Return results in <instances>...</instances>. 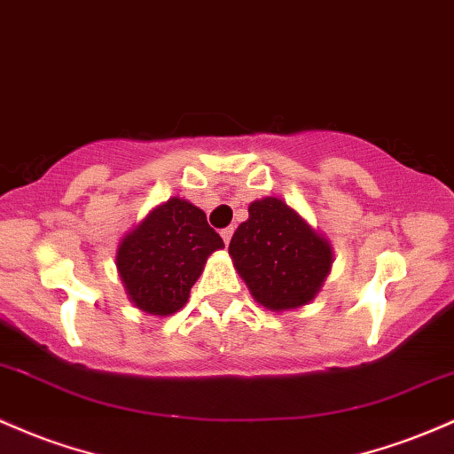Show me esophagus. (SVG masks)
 Masks as SVG:
<instances>
[{
    "mask_svg": "<svg viewBox=\"0 0 454 454\" xmlns=\"http://www.w3.org/2000/svg\"><path fill=\"white\" fill-rule=\"evenodd\" d=\"M232 232H235V228H232V226L223 228V231H222V239H223V243H226V246H228V243H231V239H232Z\"/></svg>",
    "mask_w": 454,
    "mask_h": 454,
    "instance_id": "1",
    "label": "esophagus"
}]
</instances>
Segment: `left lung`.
Wrapping results in <instances>:
<instances>
[{
    "instance_id": "1",
    "label": "left lung",
    "mask_w": 454,
    "mask_h": 454,
    "mask_svg": "<svg viewBox=\"0 0 454 454\" xmlns=\"http://www.w3.org/2000/svg\"><path fill=\"white\" fill-rule=\"evenodd\" d=\"M247 211L228 252L252 295L269 310L310 301L330 273V243L278 198L252 202Z\"/></svg>"
}]
</instances>
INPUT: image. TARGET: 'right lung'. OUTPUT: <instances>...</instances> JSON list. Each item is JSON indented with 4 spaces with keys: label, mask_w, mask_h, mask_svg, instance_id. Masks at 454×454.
I'll return each mask as SVG.
<instances>
[{
    "label": "right lung",
    "mask_w": 454,
    "mask_h": 454,
    "mask_svg": "<svg viewBox=\"0 0 454 454\" xmlns=\"http://www.w3.org/2000/svg\"><path fill=\"white\" fill-rule=\"evenodd\" d=\"M223 247L202 208L170 198L129 232L118 247V269L139 310L166 317L181 310L208 254Z\"/></svg>",
    "instance_id": "1"
}]
</instances>
